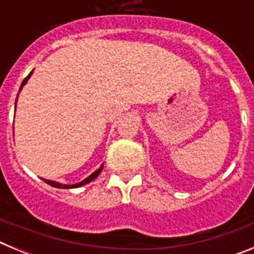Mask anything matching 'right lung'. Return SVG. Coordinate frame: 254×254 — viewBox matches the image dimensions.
Returning a JSON list of instances; mask_svg holds the SVG:
<instances>
[{
	"label": "right lung",
	"mask_w": 254,
	"mask_h": 254,
	"mask_svg": "<svg viewBox=\"0 0 254 254\" xmlns=\"http://www.w3.org/2000/svg\"><path fill=\"white\" fill-rule=\"evenodd\" d=\"M31 73H33V71H31V72L29 73V75L26 76L25 78H24V81L21 82V86H20L19 91H21V89H22V87H24V85H25L26 82H28V80H29V78H30ZM17 96H19V93H17ZM17 96H16V102H17ZM16 102H15V109H16ZM102 169H103V165L99 168V169L95 170V172H94L93 174H90V176L87 177V178H85L84 181H81V182H78V183H76V185H62V183H58V182H55V181H48V179H44V182H46V183H48L49 186H52V187H56V188H64V190H68V188L81 187V186L87 185V183H90L91 181H94V179H95L96 177L99 176L100 172H102Z\"/></svg>",
	"instance_id": "add662e5"
}]
</instances>
